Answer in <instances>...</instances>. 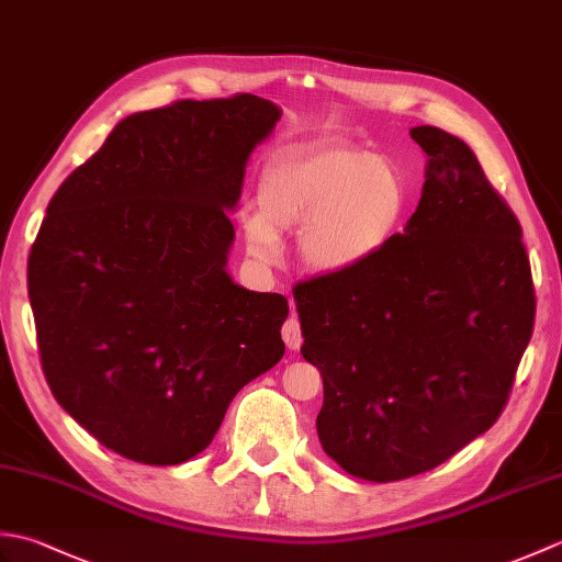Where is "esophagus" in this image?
I'll return each mask as SVG.
<instances>
[{"mask_svg":"<svg viewBox=\"0 0 562 562\" xmlns=\"http://www.w3.org/2000/svg\"><path fill=\"white\" fill-rule=\"evenodd\" d=\"M290 306H292V316L284 321L282 340H284V345H288L290 350H300V345H302V326H300V318L294 316V302H290Z\"/></svg>","mask_w":562,"mask_h":562,"instance_id":"1","label":"esophagus"}]
</instances>
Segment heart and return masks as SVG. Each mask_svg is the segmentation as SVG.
<instances>
[{
    "label": "heart",
    "mask_w": 562,
    "mask_h": 562,
    "mask_svg": "<svg viewBox=\"0 0 562 562\" xmlns=\"http://www.w3.org/2000/svg\"><path fill=\"white\" fill-rule=\"evenodd\" d=\"M413 183L389 154L345 142L278 154L260 171L258 212L241 232L260 262L280 256V232L296 229V248L308 270L340 274L384 250L411 210Z\"/></svg>",
    "instance_id": "b5f03b06"
}]
</instances>
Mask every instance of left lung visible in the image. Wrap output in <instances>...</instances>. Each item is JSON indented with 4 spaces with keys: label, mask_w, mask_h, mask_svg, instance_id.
Returning a JSON list of instances; mask_svg holds the SVG:
<instances>
[{
    "label": "left lung",
    "mask_w": 562,
    "mask_h": 562,
    "mask_svg": "<svg viewBox=\"0 0 562 562\" xmlns=\"http://www.w3.org/2000/svg\"><path fill=\"white\" fill-rule=\"evenodd\" d=\"M425 186L403 234L364 266L294 288L321 369V447L345 473L403 481L503 413L536 296L521 226L463 139L420 125Z\"/></svg>",
    "instance_id": "left-lung-1"
}]
</instances>
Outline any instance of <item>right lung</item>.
<instances>
[{
	"mask_svg": "<svg viewBox=\"0 0 562 562\" xmlns=\"http://www.w3.org/2000/svg\"><path fill=\"white\" fill-rule=\"evenodd\" d=\"M280 117L254 93L133 113L47 205L29 256L43 372L125 459H193L282 360L288 300L226 272L248 157Z\"/></svg>",
	"mask_w": 562,
	"mask_h": 562,
	"instance_id": "1",
	"label": "right lung"
}]
</instances>
